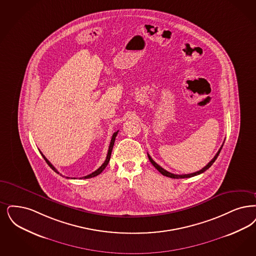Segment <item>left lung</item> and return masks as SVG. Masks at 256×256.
<instances>
[{"label": "left lung", "instance_id": "8db88e82", "mask_svg": "<svg viewBox=\"0 0 256 256\" xmlns=\"http://www.w3.org/2000/svg\"><path fill=\"white\" fill-rule=\"evenodd\" d=\"M223 144L221 146V148H219V150H218V152L215 154L214 157L212 158V160L208 163V164H206V166H204L202 170H198V172H194V174H172V172H166V170H164L162 166H160L159 164H157V163H155L154 160H152V158L150 156V154H148V159H150V163L154 164V168L160 172L161 174H163L164 176H166V177H170V178H174V179H180V178H190V177H194V176H196V175H198V174H203L204 172H206V170H208L210 166H212V164H214L215 162V160L217 159V157H218V155L220 154V152H221V150H222V148H223Z\"/></svg>", "mask_w": 256, "mask_h": 256}]
</instances>
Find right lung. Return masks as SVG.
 I'll list each match as a JSON object with an SVG mask.
<instances>
[{"label":"right lung","instance_id":"obj_1","mask_svg":"<svg viewBox=\"0 0 256 256\" xmlns=\"http://www.w3.org/2000/svg\"><path fill=\"white\" fill-rule=\"evenodd\" d=\"M118 132L119 130H117L116 132L113 133L112 135V141H110V146H108V155H106V160H104V162L102 163V166L98 168V170H96L94 172H92V174H88V175H86V176H84V177H82V178H84V179H88V178H92V177H95V176H97V175H99V174H101L102 172V170L106 168V166H108V162H110V156H112V148H113V146H114V142H115V138H116V136H117V134H118ZM42 156L44 157V159L46 160V162L48 163V164L52 168V170L55 172H57V174H59L58 172V170L52 166V163L46 158V156L44 155V154H42ZM66 178H68V177H66ZM75 179V178H74Z\"/></svg>","mask_w":256,"mask_h":256}]
</instances>
